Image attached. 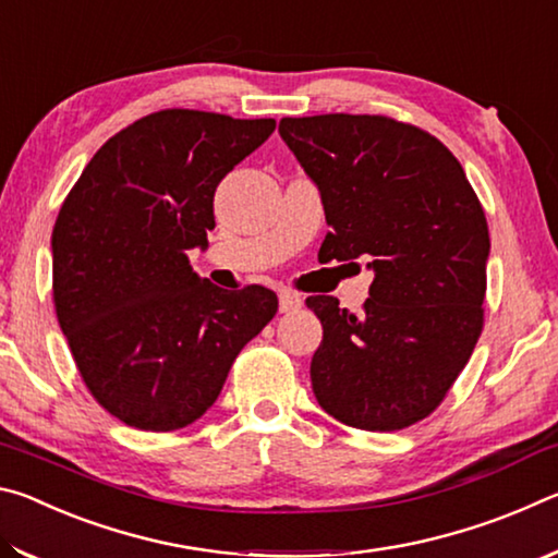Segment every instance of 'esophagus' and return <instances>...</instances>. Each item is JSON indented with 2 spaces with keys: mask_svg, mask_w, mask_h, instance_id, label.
Here are the masks:
<instances>
[{
  "mask_svg": "<svg viewBox=\"0 0 558 558\" xmlns=\"http://www.w3.org/2000/svg\"><path fill=\"white\" fill-rule=\"evenodd\" d=\"M278 305H280V313H295V310L302 307V298L298 295V292L282 290L278 298Z\"/></svg>",
  "mask_w": 558,
  "mask_h": 558,
  "instance_id": "1",
  "label": "esophagus"
}]
</instances>
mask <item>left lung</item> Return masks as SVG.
<instances>
[{
	"mask_svg": "<svg viewBox=\"0 0 558 558\" xmlns=\"http://www.w3.org/2000/svg\"><path fill=\"white\" fill-rule=\"evenodd\" d=\"M280 137L323 194L329 260L369 258L362 315L307 298L323 323L317 403L362 430H401L438 409L485 325L489 231L456 155L386 116L282 118Z\"/></svg>",
	"mask_w": 558,
	"mask_h": 558,
	"instance_id": "8db88e82",
	"label": "left lung"
}]
</instances>
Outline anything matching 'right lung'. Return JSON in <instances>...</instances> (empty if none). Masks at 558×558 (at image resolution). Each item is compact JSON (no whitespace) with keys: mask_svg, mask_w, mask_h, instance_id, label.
Listing matches in <instances>:
<instances>
[{"mask_svg":"<svg viewBox=\"0 0 558 558\" xmlns=\"http://www.w3.org/2000/svg\"><path fill=\"white\" fill-rule=\"evenodd\" d=\"M276 120L167 108L112 135L51 233L53 307L86 389L130 428L169 433L219 399L241 349L278 313L263 286L221 290L189 266L214 192Z\"/></svg>","mask_w":558,"mask_h":558,"instance_id":"obj_1","label":"right lung"}]
</instances>
